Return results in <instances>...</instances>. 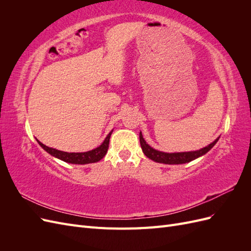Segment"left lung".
Returning a JSON list of instances; mask_svg holds the SVG:
<instances>
[{
	"label": "left lung",
	"instance_id": "left-lung-1",
	"mask_svg": "<svg viewBox=\"0 0 251 251\" xmlns=\"http://www.w3.org/2000/svg\"><path fill=\"white\" fill-rule=\"evenodd\" d=\"M139 139H140V146L142 149V151L148 158L151 159L156 162L159 163H165V164H182L186 163L189 161H193L200 156H203L206 154L207 151L215 146L219 138H217L214 142L210 143L209 146L205 147L199 151H183V153H163V151H157L153 148H151L149 144L143 139V136L140 132L139 134Z\"/></svg>",
	"mask_w": 251,
	"mask_h": 251
}]
</instances>
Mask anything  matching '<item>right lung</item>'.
Returning <instances> with one entry per match:
<instances>
[{
    "instance_id": "obj_1",
    "label": "right lung",
    "mask_w": 251,
    "mask_h": 251,
    "mask_svg": "<svg viewBox=\"0 0 251 251\" xmlns=\"http://www.w3.org/2000/svg\"><path fill=\"white\" fill-rule=\"evenodd\" d=\"M113 131H111L109 133V135L105 137L104 141L100 144V147L89 151H85V153H67V151H58L55 149H52L49 147H46L45 144H43L42 142H40L37 140V142L40 143V146L46 151L48 153L52 156H54L60 160H63L65 162L68 163H74V164H87V163H94L100 161V159H102L104 157V155L107 154L108 149H109V143H110V137L111 134Z\"/></svg>"
}]
</instances>
